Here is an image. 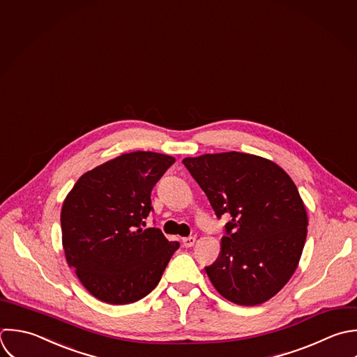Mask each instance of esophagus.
I'll return each mask as SVG.
<instances>
[{
    "instance_id": "obj_1",
    "label": "esophagus",
    "mask_w": 357,
    "mask_h": 357,
    "mask_svg": "<svg viewBox=\"0 0 357 357\" xmlns=\"http://www.w3.org/2000/svg\"><path fill=\"white\" fill-rule=\"evenodd\" d=\"M182 242H183V246H185V248H192V246L196 243V238H195V236L183 238V239H182Z\"/></svg>"
}]
</instances>
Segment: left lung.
Listing matches in <instances>:
<instances>
[{"instance_id":"obj_1","label":"left lung","mask_w":357,"mask_h":357,"mask_svg":"<svg viewBox=\"0 0 357 357\" xmlns=\"http://www.w3.org/2000/svg\"><path fill=\"white\" fill-rule=\"evenodd\" d=\"M215 215L229 213L218 259L206 273L221 296L256 306L275 296L298 268L307 213L296 185L275 162L229 151L183 158Z\"/></svg>"}]
</instances>
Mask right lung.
Returning a JSON list of instances; mask_svg holds the SVG:
<instances>
[{
    "mask_svg": "<svg viewBox=\"0 0 357 357\" xmlns=\"http://www.w3.org/2000/svg\"><path fill=\"white\" fill-rule=\"evenodd\" d=\"M175 162L153 151L121 154L83 174L63 200L62 246L82 285L108 305L147 296L160 282L178 242L143 228L151 190Z\"/></svg>",
    "mask_w": 357,
    "mask_h": 357,
    "instance_id": "1",
    "label": "right lung"
}]
</instances>
